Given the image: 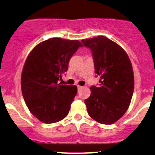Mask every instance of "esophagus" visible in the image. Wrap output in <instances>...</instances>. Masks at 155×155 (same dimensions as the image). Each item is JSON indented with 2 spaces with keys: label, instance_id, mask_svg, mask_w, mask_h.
Here are the masks:
<instances>
[{
  "label": "esophagus",
  "instance_id": "1",
  "mask_svg": "<svg viewBox=\"0 0 155 155\" xmlns=\"http://www.w3.org/2000/svg\"><path fill=\"white\" fill-rule=\"evenodd\" d=\"M82 88H83V87H81V86H78V91L81 90V89H82Z\"/></svg>",
  "mask_w": 155,
  "mask_h": 155
}]
</instances>
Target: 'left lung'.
<instances>
[{"instance_id":"1","label":"left lung","mask_w":155,"mask_h":155,"mask_svg":"<svg viewBox=\"0 0 155 155\" xmlns=\"http://www.w3.org/2000/svg\"><path fill=\"white\" fill-rule=\"evenodd\" d=\"M93 57L99 86L90 87L91 95L84 101L88 114L96 122L110 125L125 114L134 87L133 68L122 47L103 36L81 40Z\"/></svg>"}]
</instances>
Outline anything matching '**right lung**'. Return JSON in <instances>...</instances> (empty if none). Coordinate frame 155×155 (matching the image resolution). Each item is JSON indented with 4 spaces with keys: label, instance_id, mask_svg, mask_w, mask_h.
Masks as SVG:
<instances>
[{
    "label": "right lung",
    "instance_id": "obj_1",
    "mask_svg": "<svg viewBox=\"0 0 155 155\" xmlns=\"http://www.w3.org/2000/svg\"><path fill=\"white\" fill-rule=\"evenodd\" d=\"M80 47L78 40L51 38L38 44L27 57L21 78L22 95L30 113L44 123L59 122L69 112L78 88L59 81Z\"/></svg>",
    "mask_w": 155,
    "mask_h": 155
}]
</instances>
